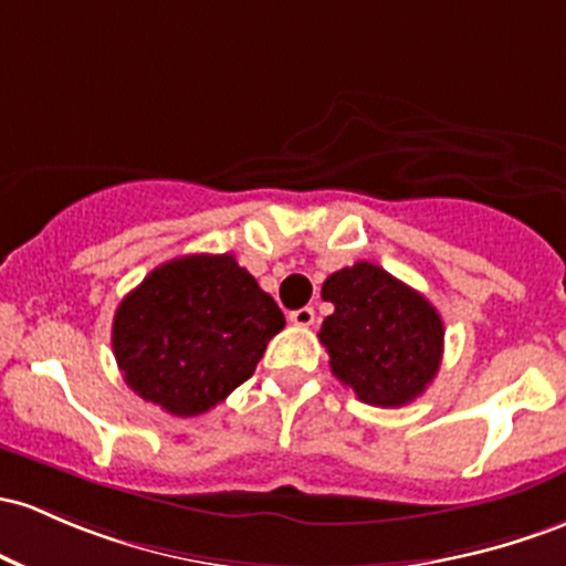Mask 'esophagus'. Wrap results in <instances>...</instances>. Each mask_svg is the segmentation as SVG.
<instances>
[{
  "instance_id": "1",
  "label": "esophagus",
  "mask_w": 566,
  "mask_h": 566,
  "mask_svg": "<svg viewBox=\"0 0 566 566\" xmlns=\"http://www.w3.org/2000/svg\"><path fill=\"white\" fill-rule=\"evenodd\" d=\"M290 322L297 327H312L314 325V308L303 306V308H297V312H290Z\"/></svg>"
}]
</instances>
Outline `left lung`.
Here are the masks:
<instances>
[{"label": "left lung", "instance_id": "left-lung-1", "mask_svg": "<svg viewBox=\"0 0 566 566\" xmlns=\"http://www.w3.org/2000/svg\"><path fill=\"white\" fill-rule=\"evenodd\" d=\"M322 297L335 312L319 340L331 370L363 402L400 408L424 392L443 359V319L413 287L381 265L359 263L331 273Z\"/></svg>", "mask_w": 566, "mask_h": 566}]
</instances>
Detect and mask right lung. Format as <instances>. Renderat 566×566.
Here are the masks:
<instances>
[{
	"mask_svg": "<svg viewBox=\"0 0 566 566\" xmlns=\"http://www.w3.org/2000/svg\"><path fill=\"white\" fill-rule=\"evenodd\" d=\"M282 327L276 301L233 254H185L123 297L112 352L142 400L188 419L244 384Z\"/></svg>",
	"mask_w": 566,
	"mask_h": 566,
	"instance_id": "obj_1",
	"label": "right lung"
}]
</instances>
